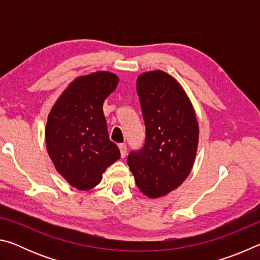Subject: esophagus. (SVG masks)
<instances>
[{
	"instance_id": "1",
	"label": "esophagus",
	"mask_w": 260,
	"mask_h": 260,
	"mask_svg": "<svg viewBox=\"0 0 260 260\" xmlns=\"http://www.w3.org/2000/svg\"><path fill=\"white\" fill-rule=\"evenodd\" d=\"M119 150H120V155H121V158H124L125 156H126V152H127V147H126V144H124V143H120L119 146Z\"/></svg>"
}]
</instances>
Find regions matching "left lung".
<instances>
[{"instance_id": "obj_1", "label": "left lung", "mask_w": 260, "mask_h": 260, "mask_svg": "<svg viewBox=\"0 0 260 260\" xmlns=\"http://www.w3.org/2000/svg\"><path fill=\"white\" fill-rule=\"evenodd\" d=\"M136 90L146 139L142 148L129 152L127 164L140 190L157 199L178 188L190 173L199 144V124L190 101L170 74H141Z\"/></svg>"}]
</instances>
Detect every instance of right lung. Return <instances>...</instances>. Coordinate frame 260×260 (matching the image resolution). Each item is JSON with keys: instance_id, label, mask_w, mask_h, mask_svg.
Here are the masks:
<instances>
[{"instance_id": "obj_1", "label": "right lung", "mask_w": 260, "mask_h": 260, "mask_svg": "<svg viewBox=\"0 0 260 260\" xmlns=\"http://www.w3.org/2000/svg\"><path fill=\"white\" fill-rule=\"evenodd\" d=\"M117 85V76L110 72L77 78L48 116V153L58 173L80 190L99 184L105 169L120 158L103 113L104 100Z\"/></svg>"}]
</instances>
